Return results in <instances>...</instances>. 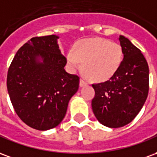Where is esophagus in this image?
Masks as SVG:
<instances>
[{
	"label": "esophagus",
	"mask_w": 157,
	"mask_h": 157,
	"mask_svg": "<svg viewBox=\"0 0 157 157\" xmlns=\"http://www.w3.org/2000/svg\"><path fill=\"white\" fill-rule=\"evenodd\" d=\"M87 85V82H86L85 80H83V79H81L80 80V86H85Z\"/></svg>",
	"instance_id": "esophagus-1"
}]
</instances>
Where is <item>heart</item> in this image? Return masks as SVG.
<instances>
[{"label":"heart","instance_id":"b5f03b06","mask_svg":"<svg viewBox=\"0 0 157 157\" xmlns=\"http://www.w3.org/2000/svg\"><path fill=\"white\" fill-rule=\"evenodd\" d=\"M124 53L120 44L102 38L82 39L75 44L66 59L72 69L84 70L94 82H105L118 71Z\"/></svg>","mask_w":157,"mask_h":157}]
</instances>
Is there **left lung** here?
<instances>
[{"instance_id": "1", "label": "left lung", "mask_w": 157, "mask_h": 157, "mask_svg": "<svg viewBox=\"0 0 157 157\" xmlns=\"http://www.w3.org/2000/svg\"><path fill=\"white\" fill-rule=\"evenodd\" d=\"M124 59L118 71L107 82L92 84L94 115L102 124L119 128L141 110L149 92V67L141 51L127 38L119 36Z\"/></svg>"}]
</instances>
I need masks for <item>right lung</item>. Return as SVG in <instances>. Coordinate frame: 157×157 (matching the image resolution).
Returning a JSON list of instances; mask_svg holds the SVG:
<instances>
[{"instance_id": "1", "label": "right lung", "mask_w": 157, "mask_h": 157, "mask_svg": "<svg viewBox=\"0 0 157 157\" xmlns=\"http://www.w3.org/2000/svg\"><path fill=\"white\" fill-rule=\"evenodd\" d=\"M58 36L32 38L14 56L6 86L13 109L22 121L38 130L56 127L65 118L80 78L65 71L66 58Z\"/></svg>"}]
</instances>
